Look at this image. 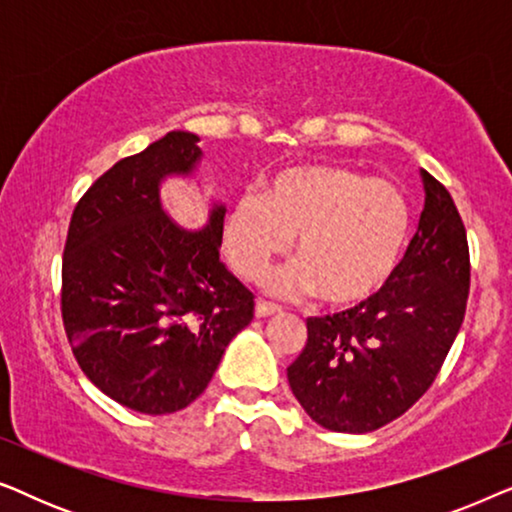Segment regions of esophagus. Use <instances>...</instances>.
Returning a JSON list of instances; mask_svg holds the SVG:
<instances>
[{
	"instance_id": "obj_1",
	"label": "esophagus",
	"mask_w": 512,
	"mask_h": 512,
	"mask_svg": "<svg viewBox=\"0 0 512 512\" xmlns=\"http://www.w3.org/2000/svg\"><path fill=\"white\" fill-rule=\"evenodd\" d=\"M282 307L277 303H268V300H256V317H270V314H277Z\"/></svg>"
}]
</instances>
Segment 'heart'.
Returning a JSON list of instances; mask_svg holds the SVG:
<instances>
[{"instance_id": "b5f03b06", "label": "heart", "mask_w": 512, "mask_h": 512, "mask_svg": "<svg viewBox=\"0 0 512 512\" xmlns=\"http://www.w3.org/2000/svg\"><path fill=\"white\" fill-rule=\"evenodd\" d=\"M410 205L394 181L342 165H293L230 207L223 242L235 270L258 279L296 238L300 263L270 277V289H314L328 305H356L389 282L410 237Z\"/></svg>"}]
</instances>
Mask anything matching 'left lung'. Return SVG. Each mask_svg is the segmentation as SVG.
<instances>
[{"instance_id":"left-lung-1","label":"left lung","mask_w":512,"mask_h":512,"mask_svg":"<svg viewBox=\"0 0 512 512\" xmlns=\"http://www.w3.org/2000/svg\"><path fill=\"white\" fill-rule=\"evenodd\" d=\"M424 209L403 261L352 310L307 319L286 368L293 396L331 431L368 433L426 394L457 338L471 289L464 221L447 188L422 170Z\"/></svg>"}]
</instances>
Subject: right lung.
Returning <instances> with one entry per match:
<instances>
[{
    "label": "right lung",
    "instance_id": "1",
    "mask_svg": "<svg viewBox=\"0 0 512 512\" xmlns=\"http://www.w3.org/2000/svg\"><path fill=\"white\" fill-rule=\"evenodd\" d=\"M202 156L184 130L128 156L76 202L62 256V324L102 394L144 415L184 410L228 342L254 319V293L219 258L226 207L202 230L174 223L160 181Z\"/></svg>",
    "mask_w": 512,
    "mask_h": 512
}]
</instances>
